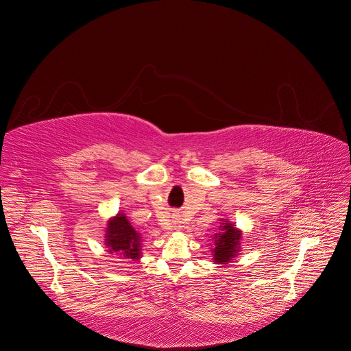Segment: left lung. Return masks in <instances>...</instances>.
Listing matches in <instances>:
<instances>
[{"instance_id": "left-lung-1", "label": "left lung", "mask_w": 351, "mask_h": 351, "mask_svg": "<svg viewBox=\"0 0 351 351\" xmlns=\"http://www.w3.org/2000/svg\"><path fill=\"white\" fill-rule=\"evenodd\" d=\"M222 232L215 236V247H214V259L215 262L224 263L230 262L236 256L239 250V241L241 239V232L236 230V227L228 222H222Z\"/></svg>"}]
</instances>
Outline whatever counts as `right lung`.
Returning <instances> with one entry per match:
<instances>
[{
	"label": "right lung",
	"mask_w": 351,
	"mask_h": 351,
	"mask_svg": "<svg viewBox=\"0 0 351 351\" xmlns=\"http://www.w3.org/2000/svg\"><path fill=\"white\" fill-rule=\"evenodd\" d=\"M141 236L132 226L129 219L119 214L108 222L105 243L111 253H119L127 259L141 258Z\"/></svg>",
	"instance_id": "right-lung-1"
}]
</instances>
